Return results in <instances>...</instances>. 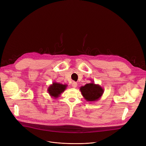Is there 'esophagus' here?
<instances>
[{
	"label": "esophagus",
	"instance_id": "34e87169",
	"mask_svg": "<svg viewBox=\"0 0 146 146\" xmlns=\"http://www.w3.org/2000/svg\"><path fill=\"white\" fill-rule=\"evenodd\" d=\"M72 86V87H73V88H76L77 86V83L76 82H73Z\"/></svg>",
	"mask_w": 146,
	"mask_h": 146
}]
</instances>
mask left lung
Masks as SVG:
<instances>
[{
  "label": "left lung",
  "instance_id": "1",
  "mask_svg": "<svg viewBox=\"0 0 146 146\" xmlns=\"http://www.w3.org/2000/svg\"><path fill=\"white\" fill-rule=\"evenodd\" d=\"M80 90L84 99L88 102H95L99 100L104 92V88L99 84H95L93 81L80 87Z\"/></svg>",
  "mask_w": 146,
  "mask_h": 146
}]
</instances>
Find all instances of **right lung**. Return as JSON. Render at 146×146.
Masks as SVG:
<instances>
[{"label": "right lung", "mask_w": 146, "mask_h": 146, "mask_svg": "<svg viewBox=\"0 0 146 146\" xmlns=\"http://www.w3.org/2000/svg\"><path fill=\"white\" fill-rule=\"evenodd\" d=\"M67 86L68 85L66 84H60L59 83H56V82H53L48 88V92L51 97L57 98L59 97L62 92L64 91Z\"/></svg>", "instance_id": "add662e5"}]
</instances>
